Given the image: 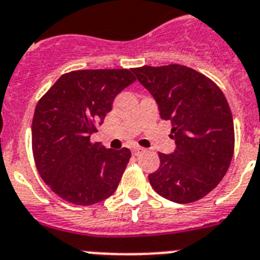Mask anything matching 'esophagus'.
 I'll use <instances>...</instances> for the list:
<instances>
[{
	"mask_svg": "<svg viewBox=\"0 0 260 260\" xmlns=\"http://www.w3.org/2000/svg\"><path fill=\"white\" fill-rule=\"evenodd\" d=\"M143 152H145V149L141 148V146H133V148H132V153L135 155L141 154V153H143Z\"/></svg>",
	"mask_w": 260,
	"mask_h": 260,
	"instance_id": "obj_1",
	"label": "esophagus"
}]
</instances>
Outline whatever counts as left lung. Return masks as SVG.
I'll list each match as a JSON object with an SVG mask.
<instances>
[{
    "label": "left lung",
    "mask_w": 260,
    "mask_h": 260,
    "mask_svg": "<svg viewBox=\"0 0 260 260\" xmlns=\"http://www.w3.org/2000/svg\"><path fill=\"white\" fill-rule=\"evenodd\" d=\"M139 82L155 99L159 116L171 121L175 150L159 153L149 175L158 195L187 204L204 198L226 174L234 152V124L220 87L184 65L135 68Z\"/></svg>",
    "instance_id": "1"
}]
</instances>
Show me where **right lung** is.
I'll use <instances>...</instances> for the list:
<instances>
[{
    "instance_id": "obj_1",
    "label": "right lung",
    "mask_w": 260,
    "mask_h": 260,
    "mask_svg": "<svg viewBox=\"0 0 260 260\" xmlns=\"http://www.w3.org/2000/svg\"><path fill=\"white\" fill-rule=\"evenodd\" d=\"M136 81L128 69L62 74L42 96L32 119V153L47 186L76 205L103 202L116 191L131 150L106 149L90 136L112 110L115 96Z\"/></svg>"
}]
</instances>
